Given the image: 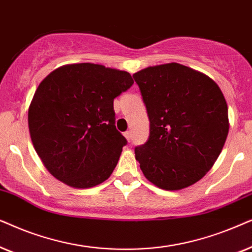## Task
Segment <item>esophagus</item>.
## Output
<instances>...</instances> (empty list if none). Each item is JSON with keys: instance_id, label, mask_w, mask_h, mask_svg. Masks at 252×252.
<instances>
[{"instance_id": "1", "label": "esophagus", "mask_w": 252, "mask_h": 252, "mask_svg": "<svg viewBox=\"0 0 252 252\" xmlns=\"http://www.w3.org/2000/svg\"><path fill=\"white\" fill-rule=\"evenodd\" d=\"M124 137H126L128 142H130V139H131V132H130V131H126V132H124Z\"/></svg>"}]
</instances>
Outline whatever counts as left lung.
I'll use <instances>...</instances> for the list:
<instances>
[{
  "instance_id": "1",
  "label": "left lung",
  "mask_w": 252,
  "mask_h": 252,
  "mask_svg": "<svg viewBox=\"0 0 252 252\" xmlns=\"http://www.w3.org/2000/svg\"><path fill=\"white\" fill-rule=\"evenodd\" d=\"M150 120L135 149L147 180L163 190L192 186L212 168L226 142L228 107L217 83L179 63L133 73Z\"/></svg>"
}]
</instances>
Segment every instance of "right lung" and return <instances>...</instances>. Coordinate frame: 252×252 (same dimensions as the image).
Segmentation results:
<instances>
[{
	"mask_svg": "<svg viewBox=\"0 0 252 252\" xmlns=\"http://www.w3.org/2000/svg\"><path fill=\"white\" fill-rule=\"evenodd\" d=\"M132 84L129 72L93 63L60 66L39 84L29 129L54 177L77 189L108 179L126 145L115 126L114 99Z\"/></svg>",
	"mask_w": 252,
	"mask_h": 252,
	"instance_id": "obj_1",
	"label": "right lung"
}]
</instances>
